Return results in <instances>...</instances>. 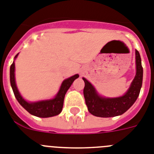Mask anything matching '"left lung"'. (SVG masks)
Returning <instances> with one entry per match:
<instances>
[{"label":"left lung","instance_id":"1","mask_svg":"<svg viewBox=\"0 0 154 154\" xmlns=\"http://www.w3.org/2000/svg\"><path fill=\"white\" fill-rule=\"evenodd\" d=\"M136 75L131 87L123 96L118 98H103L97 94L91 84L83 78L85 81L84 96L89 113L99 117H112L123 114L134 104L139 96L143 84V69L139 52L135 50Z\"/></svg>","mask_w":154,"mask_h":154}]
</instances>
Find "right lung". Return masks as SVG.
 <instances>
[{
  "label": "right lung",
  "mask_w": 154,
  "mask_h": 154,
  "mask_svg": "<svg viewBox=\"0 0 154 154\" xmlns=\"http://www.w3.org/2000/svg\"><path fill=\"white\" fill-rule=\"evenodd\" d=\"M17 55L18 54L15 55V58L17 57ZM78 77H79V75L76 74L73 77L68 78V79H66L62 84L61 88L59 89V92L56 95L55 98H54L53 99L46 100V101L37 102V103H27L20 95L17 87H16V85H15V63H14V62L10 67V82H11V88H12L15 98L19 103V104L26 110L28 111L30 114L39 117H53V116H56V115L61 113L66 93L67 90L69 88L71 85L73 84L74 80L78 78Z\"/></svg>",
  "instance_id": "add662e5"
}]
</instances>
